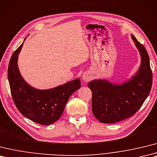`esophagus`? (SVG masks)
Listing matches in <instances>:
<instances>
[{
    "label": "esophagus",
    "instance_id": "esophagus-1",
    "mask_svg": "<svg viewBox=\"0 0 157 157\" xmlns=\"http://www.w3.org/2000/svg\"><path fill=\"white\" fill-rule=\"evenodd\" d=\"M82 79L85 82H87L90 81L91 79H92V76H91L90 73L85 72L83 73V74L82 75Z\"/></svg>",
    "mask_w": 157,
    "mask_h": 157
}]
</instances>
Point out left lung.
Masks as SVG:
<instances>
[{
  "label": "left lung",
  "mask_w": 157,
  "mask_h": 157,
  "mask_svg": "<svg viewBox=\"0 0 157 157\" xmlns=\"http://www.w3.org/2000/svg\"><path fill=\"white\" fill-rule=\"evenodd\" d=\"M131 37L141 57V64L135 75L122 84H114L105 79L88 83L92 93L93 114L101 123H116L133 116L139 110L151 92L152 74L145 47Z\"/></svg>",
  "instance_id": "1"
}]
</instances>
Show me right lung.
<instances>
[{
	"instance_id": "1",
	"label": "right lung",
	"mask_w": 157,
	"mask_h": 157,
	"mask_svg": "<svg viewBox=\"0 0 157 157\" xmlns=\"http://www.w3.org/2000/svg\"><path fill=\"white\" fill-rule=\"evenodd\" d=\"M23 45V43L14 51L9 64L8 79L13 100L19 111L28 119L42 125L52 124L61 116L72 94L80 88V79L49 90L31 87L21 76L17 65Z\"/></svg>"
}]
</instances>
